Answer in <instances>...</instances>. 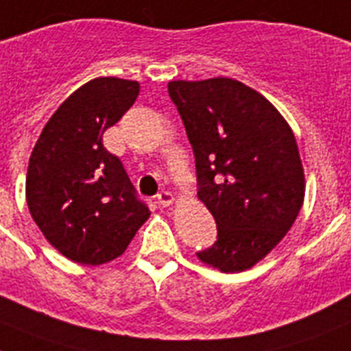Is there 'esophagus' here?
Returning a JSON list of instances; mask_svg holds the SVG:
<instances>
[{
	"mask_svg": "<svg viewBox=\"0 0 351 351\" xmlns=\"http://www.w3.org/2000/svg\"><path fill=\"white\" fill-rule=\"evenodd\" d=\"M157 199L162 207H169V205H173V202H175V196H173L169 191H162V193H158Z\"/></svg>",
	"mask_w": 351,
	"mask_h": 351,
	"instance_id": "1",
	"label": "esophagus"
}]
</instances>
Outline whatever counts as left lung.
Listing matches in <instances>:
<instances>
[{
	"mask_svg": "<svg viewBox=\"0 0 351 351\" xmlns=\"http://www.w3.org/2000/svg\"><path fill=\"white\" fill-rule=\"evenodd\" d=\"M193 146L198 198L217 241L196 253L221 273L253 267L298 217L305 175L289 123L275 105L234 78L167 84Z\"/></svg>",
	"mask_w": 351,
	"mask_h": 351,
	"instance_id": "8db88e82",
	"label": "left lung"
}]
</instances>
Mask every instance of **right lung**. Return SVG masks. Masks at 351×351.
Wrapping results in <instances>:
<instances>
[{"instance_id":"1","label":"right lung","mask_w":351,"mask_h":351,"mask_svg":"<svg viewBox=\"0 0 351 351\" xmlns=\"http://www.w3.org/2000/svg\"><path fill=\"white\" fill-rule=\"evenodd\" d=\"M135 80L101 76L55 110L35 143L26 173V203L53 248L85 266L125 253L152 212L137 199L116 155L103 146L139 96Z\"/></svg>"}]
</instances>
